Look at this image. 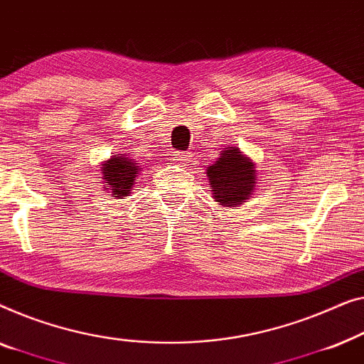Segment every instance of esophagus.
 <instances>
[{
  "instance_id": "esophagus-1",
  "label": "esophagus",
  "mask_w": 364,
  "mask_h": 364,
  "mask_svg": "<svg viewBox=\"0 0 364 364\" xmlns=\"http://www.w3.org/2000/svg\"><path fill=\"white\" fill-rule=\"evenodd\" d=\"M191 160V153H184V151H178L173 155V161L178 163V165H184V163H189Z\"/></svg>"
}]
</instances>
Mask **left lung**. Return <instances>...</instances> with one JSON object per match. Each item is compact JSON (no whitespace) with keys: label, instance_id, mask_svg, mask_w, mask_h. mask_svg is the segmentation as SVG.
<instances>
[{"label":"left lung","instance_id":"obj_1","mask_svg":"<svg viewBox=\"0 0 364 364\" xmlns=\"http://www.w3.org/2000/svg\"><path fill=\"white\" fill-rule=\"evenodd\" d=\"M206 176L213 199L224 208L242 206L252 198L257 186L254 161L240 148L231 145L219 151L214 165L206 168Z\"/></svg>","mask_w":364,"mask_h":364}]
</instances>
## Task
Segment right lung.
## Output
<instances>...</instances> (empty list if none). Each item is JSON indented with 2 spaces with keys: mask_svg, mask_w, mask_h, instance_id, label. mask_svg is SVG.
<instances>
[{
  "mask_svg": "<svg viewBox=\"0 0 364 364\" xmlns=\"http://www.w3.org/2000/svg\"><path fill=\"white\" fill-rule=\"evenodd\" d=\"M141 168L122 153V155H114L107 161L100 163L102 173V184H104V191L110 193L109 196L115 199H124L130 196L132 189L138 181Z\"/></svg>",
  "mask_w": 364,
  "mask_h": 364,
  "instance_id": "obj_1",
  "label": "right lung"
}]
</instances>
